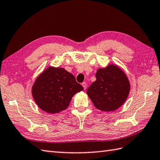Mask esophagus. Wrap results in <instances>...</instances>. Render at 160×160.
I'll return each mask as SVG.
<instances>
[{"label": "esophagus", "instance_id": "esophagus-1", "mask_svg": "<svg viewBox=\"0 0 160 160\" xmlns=\"http://www.w3.org/2000/svg\"><path fill=\"white\" fill-rule=\"evenodd\" d=\"M82 87H83L84 90H86V88H87V83L86 82H83V83H82Z\"/></svg>", "mask_w": 160, "mask_h": 160}]
</instances>
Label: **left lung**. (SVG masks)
Masks as SVG:
<instances>
[{
	"label": "left lung",
	"mask_w": 160,
	"mask_h": 160,
	"mask_svg": "<svg viewBox=\"0 0 160 160\" xmlns=\"http://www.w3.org/2000/svg\"><path fill=\"white\" fill-rule=\"evenodd\" d=\"M96 80L87 89V95L96 108L104 112L117 110L128 99L130 83L125 73L117 65L99 68Z\"/></svg>",
	"instance_id": "obj_1"
}]
</instances>
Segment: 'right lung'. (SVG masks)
I'll return each instance as SVG.
<instances>
[{
  "instance_id": "right-lung-1",
  "label": "right lung",
  "mask_w": 160,
  "mask_h": 160,
  "mask_svg": "<svg viewBox=\"0 0 160 160\" xmlns=\"http://www.w3.org/2000/svg\"><path fill=\"white\" fill-rule=\"evenodd\" d=\"M83 89L73 74L62 68L50 66L37 78L31 92L41 110L56 114L68 108L73 96Z\"/></svg>"
}]
</instances>
